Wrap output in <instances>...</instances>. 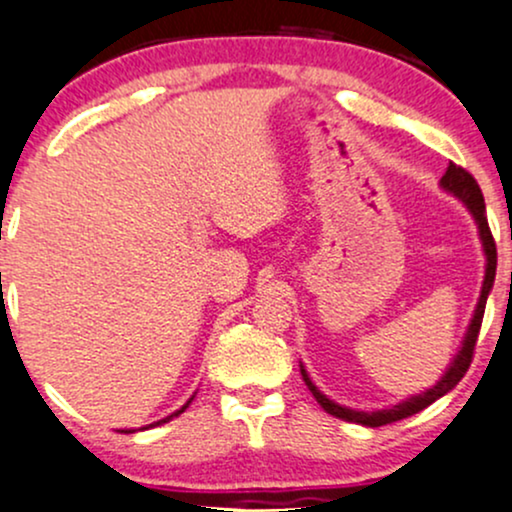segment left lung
<instances>
[{
  "label": "left lung",
  "mask_w": 512,
  "mask_h": 512,
  "mask_svg": "<svg viewBox=\"0 0 512 512\" xmlns=\"http://www.w3.org/2000/svg\"><path fill=\"white\" fill-rule=\"evenodd\" d=\"M440 187H443L445 192H450L452 197L460 199L464 207H467L469 214H472V219H474V223H477V228H479L481 248H484V255H486L484 284H481L477 308H474L472 320H469L467 332H464V339H462L460 349H457L455 358H452L450 366L445 368V373L440 375V380H438L436 385L428 387L426 392H419V395H411L407 399H402V402L392 404V407L375 409V411H361V409L344 407V404L334 402V399H330L327 395H322V392L317 390V385L313 383V380H310L308 370H305V366L301 363V375H303L305 385H308V390L313 392V397L317 399V404H320V407L325 409L327 414L337 416V419L351 421V424H361V426H368V428H378V426L392 424V421L407 419V416H411V414H419L421 409H426L428 404H433V402H436V399H440L443 395H448L452 387H455L464 378V373H467L469 363H472V354H474V346H477L479 327H481V317H484V308H486V298H489V293L493 289V281H496V243H493L489 219H486L484 195H481L477 180H474L472 175H469L464 168L455 166V163H450L448 170H445V175H443V178H440Z\"/></svg>",
  "instance_id": "1"
}]
</instances>
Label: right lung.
<instances>
[{
	"instance_id": "right-lung-1",
	"label": "right lung",
	"mask_w": 512,
	"mask_h": 512,
	"mask_svg": "<svg viewBox=\"0 0 512 512\" xmlns=\"http://www.w3.org/2000/svg\"><path fill=\"white\" fill-rule=\"evenodd\" d=\"M192 399H195V395H192L190 399H187V402H185V404H182V407H180L178 411H173V414H170V416H166V419H161V421H154V424H149V426H144V428H154V426L168 424V421H170V419H175V416H178V414H182V411H185L187 407H190V402H192ZM120 433H134V428H125V431H120Z\"/></svg>"
}]
</instances>
